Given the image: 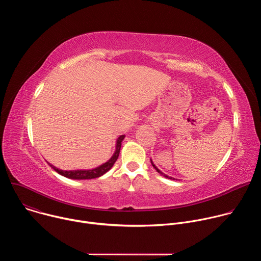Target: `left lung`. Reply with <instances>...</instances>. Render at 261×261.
Returning a JSON list of instances; mask_svg holds the SVG:
<instances>
[{
    "label": "left lung",
    "mask_w": 261,
    "mask_h": 261,
    "mask_svg": "<svg viewBox=\"0 0 261 261\" xmlns=\"http://www.w3.org/2000/svg\"><path fill=\"white\" fill-rule=\"evenodd\" d=\"M151 163H152V165H153V167H154V168H155V169H156V170H157V171H158V172H159V173H160V174H162V175H163V176H165V177H167V178H170V179H174V178H173V177H170V176H168V175H166V174H165V173H163V172H162V171H160V170H159V169H158V168H157V167H156V166H155V164H154V163H153V161H152V159H151Z\"/></svg>",
    "instance_id": "obj_1"
}]
</instances>
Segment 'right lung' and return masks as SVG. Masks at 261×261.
<instances>
[{
	"label": "right lung",
	"mask_w": 261,
	"mask_h": 261,
	"mask_svg": "<svg viewBox=\"0 0 261 261\" xmlns=\"http://www.w3.org/2000/svg\"><path fill=\"white\" fill-rule=\"evenodd\" d=\"M125 138V135H121L118 137L117 139V144H116V151L113 155V157H111L107 162L103 163L102 165L96 167V168H93V169H89V170H85V169H80V170H61L57 167H55L54 165H51L50 163L49 166L56 170L58 173H60L61 175L65 176V177H68V178H72V179H90V178H95V177H99L101 175H103L105 172H107L111 167L114 166L115 162L117 161L118 157H119V154H120V151H121V146H122V141L123 139Z\"/></svg>",
	"instance_id": "1"
}]
</instances>
